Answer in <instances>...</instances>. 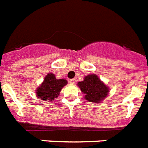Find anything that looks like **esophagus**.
<instances>
[{"label": "esophagus", "instance_id": "obj_1", "mask_svg": "<svg viewBox=\"0 0 148 148\" xmlns=\"http://www.w3.org/2000/svg\"><path fill=\"white\" fill-rule=\"evenodd\" d=\"M75 82H76V80H75V79H71V80H69V83H70L71 84H75Z\"/></svg>", "mask_w": 148, "mask_h": 148}]
</instances>
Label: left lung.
Listing matches in <instances>:
<instances>
[{
    "instance_id": "8db88e82",
    "label": "left lung",
    "mask_w": 148,
    "mask_h": 148,
    "mask_svg": "<svg viewBox=\"0 0 148 148\" xmlns=\"http://www.w3.org/2000/svg\"><path fill=\"white\" fill-rule=\"evenodd\" d=\"M77 86L84 94V99L91 102H101L108 96L109 88L95 74H89Z\"/></svg>"
}]
</instances>
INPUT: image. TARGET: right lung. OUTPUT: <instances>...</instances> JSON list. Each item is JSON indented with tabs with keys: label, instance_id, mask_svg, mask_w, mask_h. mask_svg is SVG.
I'll list each match as a JSON object with an SVG mask.
<instances>
[{
	"label": "right lung",
	"instance_id": "obj_1",
	"mask_svg": "<svg viewBox=\"0 0 148 148\" xmlns=\"http://www.w3.org/2000/svg\"><path fill=\"white\" fill-rule=\"evenodd\" d=\"M68 84L64 79H56L55 75L49 73L45 77L43 82L36 89L37 97L44 101L51 102L58 97L61 90Z\"/></svg>",
	"mask_w": 148,
	"mask_h": 148
}]
</instances>
